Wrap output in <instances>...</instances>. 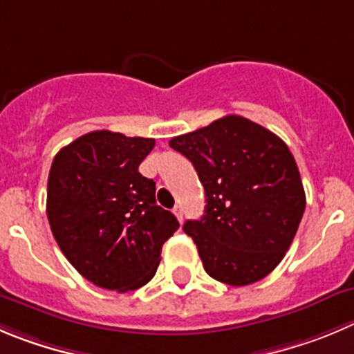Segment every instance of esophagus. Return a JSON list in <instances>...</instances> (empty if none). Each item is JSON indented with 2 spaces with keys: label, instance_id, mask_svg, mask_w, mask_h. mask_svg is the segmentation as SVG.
Wrapping results in <instances>:
<instances>
[{
  "label": "esophagus",
  "instance_id": "esophagus-1",
  "mask_svg": "<svg viewBox=\"0 0 354 354\" xmlns=\"http://www.w3.org/2000/svg\"><path fill=\"white\" fill-rule=\"evenodd\" d=\"M173 213L176 214V218H178V220H180V222H181V220H183V211H181V206H176V207H174Z\"/></svg>",
  "mask_w": 354,
  "mask_h": 354
}]
</instances>
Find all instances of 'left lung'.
Returning <instances> with one entry per match:
<instances>
[{"label":"left lung","mask_w":354,"mask_h":354,"mask_svg":"<svg viewBox=\"0 0 354 354\" xmlns=\"http://www.w3.org/2000/svg\"><path fill=\"white\" fill-rule=\"evenodd\" d=\"M206 192L201 220L183 230L204 270L216 281L246 286L281 262L306 209L299 167L285 141L239 115L173 138Z\"/></svg>","instance_id":"1"}]
</instances>
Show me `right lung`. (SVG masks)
I'll use <instances>...</instances> for the list:
<instances>
[{"label":"right lung","mask_w":354,"mask_h":354,"mask_svg":"<svg viewBox=\"0 0 354 354\" xmlns=\"http://www.w3.org/2000/svg\"><path fill=\"white\" fill-rule=\"evenodd\" d=\"M151 138L92 131L52 162L47 216L61 252L95 286L124 293L157 272L176 216L155 201V181L138 171Z\"/></svg>","instance_id":"obj_1"}]
</instances>
